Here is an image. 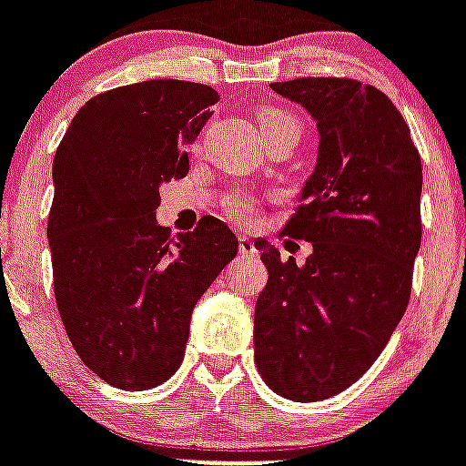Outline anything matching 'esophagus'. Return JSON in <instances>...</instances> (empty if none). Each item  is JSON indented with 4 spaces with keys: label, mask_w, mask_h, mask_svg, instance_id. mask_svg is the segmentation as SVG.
Returning <instances> with one entry per match:
<instances>
[{
    "label": "esophagus",
    "mask_w": 466,
    "mask_h": 466,
    "mask_svg": "<svg viewBox=\"0 0 466 466\" xmlns=\"http://www.w3.org/2000/svg\"><path fill=\"white\" fill-rule=\"evenodd\" d=\"M239 253L241 256H256L258 248H256V244L248 237H239Z\"/></svg>",
    "instance_id": "1"
}]
</instances>
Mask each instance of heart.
Masks as SVG:
<instances>
[{
  "label": "heart",
  "instance_id": "b5f03b06",
  "mask_svg": "<svg viewBox=\"0 0 466 466\" xmlns=\"http://www.w3.org/2000/svg\"><path fill=\"white\" fill-rule=\"evenodd\" d=\"M258 127L260 131L266 134V131H272V128H294V131H301V124L294 115L285 112V109L278 107H266L258 115ZM229 213L237 218V220H253L256 218V206H253L251 200L246 198V196H234L229 200Z\"/></svg>",
  "mask_w": 466,
  "mask_h": 466
}]
</instances>
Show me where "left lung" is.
<instances>
[{
    "instance_id": "left-lung-1",
    "label": "left lung",
    "mask_w": 466,
    "mask_h": 466,
    "mask_svg": "<svg viewBox=\"0 0 466 466\" xmlns=\"http://www.w3.org/2000/svg\"><path fill=\"white\" fill-rule=\"evenodd\" d=\"M309 109L319 160L282 232L313 244L304 266L256 241L268 285L253 347L268 388L319 402L364 376L402 320L421 246V157L385 93L354 78L270 83Z\"/></svg>"
}]
</instances>
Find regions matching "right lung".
<instances>
[{
    "label": "right lung",
    "instance_id": "add662e5",
    "mask_svg": "<svg viewBox=\"0 0 466 466\" xmlns=\"http://www.w3.org/2000/svg\"><path fill=\"white\" fill-rule=\"evenodd\" d=\"M218 100L210 86L177 78L112 88L78 109L56 147V309L83 364L122 390L177 373L196 301L239 248L210 215L179 237L155 220L160 184L187 177V146Z\"/></svg>",
    "mask_w": 466,
    "mask_h": 466
}]
</instances>
